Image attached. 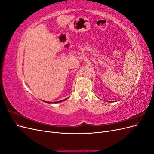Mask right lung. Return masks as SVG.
Instances as JSON below:
<instances>
[{
  "instance_id": "add662e5",
  "label": "right lung",
  "mask_w": 154,
  "mask_h": 154,
  "mask_svg": "<svg viewBox=\"0 0 154 154\" xmlns=\"http://www.w3.org/2000/svg\"><path fill=\"white\" fill-rule=\"evenodd\" d=\"M67 98H66V99H64V100H61V101H54V102H49V101H44V102H45V103H60V102H62V101H65V100H66Z\"/></svg>"
}]
</instances>
